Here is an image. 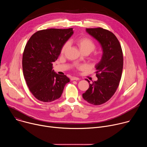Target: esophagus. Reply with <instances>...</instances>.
Here are the masks:
<instances>
[{"mask_svg": "<svg viewBox=\"0 0 147 147\" xmlns=\"http://www.w3.org/2000/svg\"><path fill=\"white\" fill-rule=\"evenodd\" d=\"M80 78H78V77H72L71 78V81H74V80H76V81H77V80H78Z\"/></svg>", "mask_w": 147, "mask_h": 147, "instance_id": "34e87169", "label": "esophagus"}]
</instances>
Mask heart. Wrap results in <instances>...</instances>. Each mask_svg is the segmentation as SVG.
<instances>
[{"label":"heart","mask_w":147,"mask_h":147,"mask_svg":"<svg viewBox=\"0 0 147 147\" xmlns=\"http://www.w3.org/2000/svg\"><path fill=\"white\" fill-rule=\"evenodd\" d=\"M75 42L77 47H78L80 51L82 53H85V52H88L90 53L91 52H92L96 48V45L95 44L93 40H92L91 38L84 36V37H81L77 40H75ZM69 42H66L62 46L61 48V53L63 54L67 50L68 47H69ZM100 59V57L98 55H95L94 57H93V60L94 61H98ZM85 68V66L83 65H80L77 66L76 67V69L78 70H82Z\"/></svg>","instance_id":"b5f03b06"}]
</instances>
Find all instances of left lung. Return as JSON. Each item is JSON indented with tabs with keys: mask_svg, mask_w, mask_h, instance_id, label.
<instances>
[{
	"mask_svg": "<svg viewBox=\"0 0 147 147\" xmlns=\"http://www.w3.org/2000/svg\"><path fill=\"white\" fill-rule=\"evenodd\" d=\"M86 31L100 44L103 53L95 65L97 81L90 84L89 88L82 94L88 103L99 105L107 102L115 93L121 77L123 56L121 45L116 36L102 28H86Z\"/></svg>",
	"mask_w": 147,
	"mask_h": 147,
	"instance_id": "left-lung-1",
	"label": "left lung"
}]
</instances>
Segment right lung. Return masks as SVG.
Wrapping results in <instances>:
<instances>
[{
    "mask_svg": "<svg viewBox=\"0 0 147 147\" xmlns=\"http://www.w3.org/2000/svg\"><path fill=\"white\" fill-rule=\"evenodd\" d=\"M73 34V28L38 31L27 43L23 55V70L30 92L39 100L49 102L59 99L70 81L66 75L52 70L61 48Z\"/></svg>",
    "mask_w": 147,
    "mask_h": 147,
    "instance_id": "obj_1",
    "label": "right lung"
}]
</instances>
